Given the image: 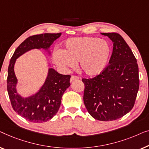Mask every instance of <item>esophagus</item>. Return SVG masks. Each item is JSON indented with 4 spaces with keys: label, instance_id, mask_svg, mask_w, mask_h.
Instances as JSON below:
<instances>
[{
    "label": "esophagus",
    "instance_id": "obj_1",
    "mask_svg": "<svg viewBox=\"0 0 149 149\" xmlns=\"http://www.w3.org/2000/svg\"><path fill=\"white\" fill-rule=\"evenodd\" d=\"M77 79H79L78 76H77V75H72L70 78V82H72L74 80H77Z\"/></svg>",
    "mask_w": 149,
    "mask_h": 149
}]
</instances>
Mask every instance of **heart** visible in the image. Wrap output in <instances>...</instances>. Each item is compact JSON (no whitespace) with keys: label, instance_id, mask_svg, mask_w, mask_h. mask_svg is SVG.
I'll return each instance as SVG.
<instances>
[{"label":"heart","instance_id":"obj_1","mask_svg":"<svg viewBox=\"0 0 149 149\" xmlns=\"http://www.w3.org/2000/svg\"><path fill=\"white\" fill-rule=\"evenodd\" d=\"M111 49L107 42L96 37H82L69 39L63 51L57 50L53 60L61 68H74L79 62L81 70L85 74L94 76L106 68Z\"/></svg>","mask_w":149,"mask_h":149}]
</instances>
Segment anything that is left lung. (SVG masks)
I'll use <instances>...</instances> for the list:
<instances>
[{
	"label": "left lung",
	"mask_w": 149,
	"mask_h": 149,
	"mask_svg": "<svg viewBox=\"0 0 149 149\" xmlns=\"http://www.w3.org/2000/svg\"><path fill=\"white\" fill-rule=\"evenodd\" d=\"M113 42L106 68L92 78H82L84 102L91 116L100 121H113L130 111L139 89L136 58L119 33H101Z\"/></svg>",
	"instance_id": "8db88e82"
}]
</instances>
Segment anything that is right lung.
<instances>
[{
  "instance_id": "1",
  "label": "right lung",
  "mask_w": 149,
  "mask_h": 149,
  "mask_svg": "<svg viewBox=\"0 0 149 149\" xmlns=\"http://www.w3.org/2000/svg\"><path fill=\"white\" fill-rule=\"evenodd\" d=\"M61 35V33H46L28 37L17 48L10 61L7 81L11 106L17 113L31 122H45L55 116L60 107L62 96L70 86L71 75L60 74L50 68L40 90L36 95L24 98L16 91L17 79L14 72L15 63L19 56L31 49L48 50Z\"/></svg>"
}]
</instances>
